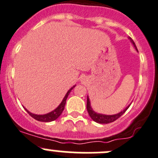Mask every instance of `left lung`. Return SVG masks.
I'll return each mask as SVG.
<instances>
[{
    "instance_id": "1",
    "label": "left lung",
    "mask_w": 158,
    "mask_h": 158,
    "mask_svg": "<svg viewBox=\"0 0 158 158\" xmlns=\"http://www.w3.org/2000/svg\"><path fill=\"white\" fill-rule=\"evenodd\" d=\"M128 38H129V40H131V43L133 45V46H134L135 48H136V51L138 52V49L136 48V45H135V43L133 42V40L131 39V37H128ZM131 104L128 105L124 110L121 111V112H119V113L115 114V115H104V114L98 113V112H94V111L93 110V109L91 108V102H90L89 98H88V96L87 97V110H88V114H89L90 117L91 118V119H92L93 121H94L95 122L97 123H99V124H109V123L113 122V121L117 120L119 117H121V116L126 111H127V110L129 108V106H131Z\"/></svg>"
}]
</instances>
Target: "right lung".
<instances>
[{"label": "right lung", "instance_id": "1", "mask_svg": "<svg viewBox=\"0 0 158 158\" xmlns=\"http://www.w3.org/2000/svg\"><path fill=\"white\" fill-rule=\"evenodd\" d=\"M75 86L76 85L73 86V87L71 88L68 91H67V94H66V95L64 96V99H63V100H62V102L60 103V105L58 106L57 107L55 110L52 111V112H48V113H47V114H45V115H36V114H33V113H31V112H29L27 109L25 108V106H23L24 109L27 111V113H28L29 115L31 116V117L34 118L36 119L37 121H43V122H50V121L56 120V119L58 118L59 117L60 115H61L62 112H63L64 110L66 100H67V97H68L69 94L70 93V91H72V89H73Z\"/></svg>", "mask_w": 158, "mask_h": 158}]
</instances>
